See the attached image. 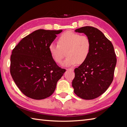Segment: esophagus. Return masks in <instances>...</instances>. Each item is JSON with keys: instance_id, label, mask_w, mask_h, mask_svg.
<instances>
[{"instance_id": "obj_1", "label": "esophagus", "mask_w": 127, "mask_h": 127, "mask_svg": "<svg viewBox=\"0 0 127 127\" xmlns=\"http://www.w3.org/2000/svg\"><path fill=\"white\" fill-rule=\"evenodd\" d=\"M67 70H71V71H73L74 69L72 68H68V69H66Z\"/></svg>"}]
</instances>
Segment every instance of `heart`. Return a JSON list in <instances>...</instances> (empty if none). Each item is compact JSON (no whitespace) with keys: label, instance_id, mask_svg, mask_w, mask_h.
<instances>
[{"label":"heart","instance_id":"obj_1","mask_svg":"<svg viewBox=\"0 0 127 127\" xmlns=\"http://www.w3.org/2000/svg\"><path fill=\"white\" fill-rule=\"evenodd\" d=\"M91 41L88 36L68 31L58 37L57 44H51L48 50L56 63L61 64L66 52L63 65L68 66L81 64L88 59L91 51Z\"/></svg>","mask_w":127,"mask_h":127}]
</instances>
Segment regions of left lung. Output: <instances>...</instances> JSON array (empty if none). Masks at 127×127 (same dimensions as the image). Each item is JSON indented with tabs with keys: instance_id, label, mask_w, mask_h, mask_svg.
Returning a JSON list of instances; mask_svg holds the SVG:
<instances>
[{
	"instance_id": "8db88e82",
	"label": "left lung",
	"mask_w": 127,
	"mask_h": 127,
	"mask_svg": "<svg viewBox=\"0 0 127 127\" xmlns=\"http://www.w3.org/2000/svg\"><path fill=\"white\" fill-rule=\"evenodd\" d=\"M75 31L90 37L92 47L88 59L75 69L72 86L74 93L80 98L95 99L103 94L111 84L116 55L111 42L99 29L86 26Z\"/></svg>"
}]
</instances>
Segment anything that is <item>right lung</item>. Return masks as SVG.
<instances>
[{"label":"right lung","instance_id":"obj_1","mask_svg":"<svg viewBox=\"0 0 127 127\" xmlns=\"http://www.w3.org/2000/svg\"><path fill=\"white\" fill-rule=\"evenodd\" d=\"M62 30L38 29L21 40L10 58V73L20 90L29 98L40 100L53 93L65 69L59 67L48 50Z\"/></svg>","mask_w":127,"mask_h":127}]
</instances>
